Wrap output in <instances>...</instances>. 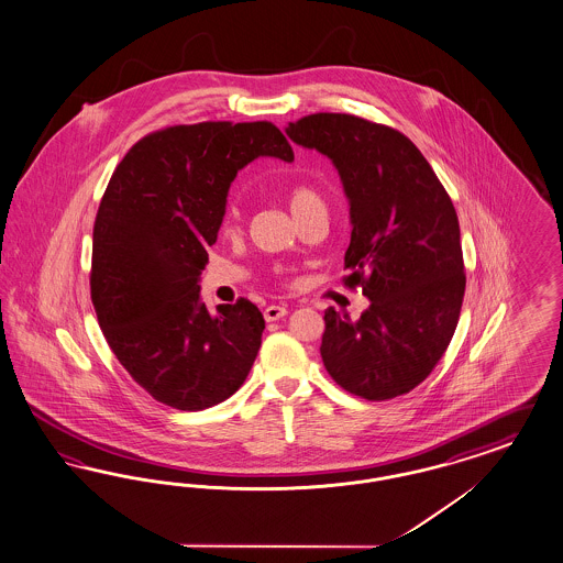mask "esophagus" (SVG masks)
I'll return each mask as SVG.
<instances>
[{"instance_id": "34e87169", "label": "esophagus", "mask_w": 563, "mask_h": 563, "mask_svg": "<svg viewBox=\"0 0 563 563\" xmlns=\"http://www.w3.org/2000/svg\"><path fill=\"white\" fill-rule=\"evenodd\" d=\"M283 316H287V308H285V306H268V308L264 310V318H266L268 322L280 320Z\"/></svg>"}]
</instances>
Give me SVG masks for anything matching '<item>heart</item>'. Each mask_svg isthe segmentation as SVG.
I'll use <instances>...</instances> for the list:
<instances>
[{"instance_id":"heart-1","label":"heart","mask_w":563,"mask_h":563,"mask_svg":"<svg viewBox=\"0 0 563 563\" xmlns=\"http://www.w3.org/2000/svg\"><path fill=\"white\" fill-rule=\"evenodd\" d=\"M289 202H291V211L292 216H297L299 211H303V209H308L310 205H316V202H322V197L318 195V190H314L312 186H295L291 188V192H289ZM239 218H241V213H239V207L236 205H228V209H225L224 213V230H232L236 222H239Z\"/></svg>"}]
</instances>
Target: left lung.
Masks as SVG:
<instances>
[{
	"label": "left lung",
	"instance_id": "obj_1",
	"mask_svg": "<svg viewBox=\"0 0 563 563\" xmlns=\"http://www.w3.org/2000/svg\"><path fill=\"white\" fill-rule=\"evenodd\" d=\"M285 132L333 161L352 224L345 285H361L371 301L358 320L324 312V368L366 400L402 396L442 358L461 314L465 272L454 205L428 158L387 125L316 113Z\"/></svg>",
	"mask_w": 563,
	"mask_h": 563
}]
</instances>
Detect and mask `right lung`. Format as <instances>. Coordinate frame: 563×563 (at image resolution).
<instances>
[{
  "label": "right lung",
  "mask_w": 563,
  "mask_h": 563,
  "mask_svg": "<svg viewBox=\"0 0 563 563\" xmlns=\"http://www.w3.org/2000/svg\"><path fill=\"white\" fill-rule=\"evenodd\" d=\"M260 157L292 161L268 121L174 125L135 142L98 207L90 287L100 329L134 382L172 408L224 402L260 352L257 306L239 299L209 314L199 285L230 184Z\"/></svg>",
  "instance_id": "right-lung-1"
}]
</instances>
